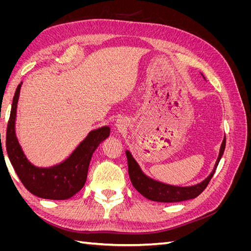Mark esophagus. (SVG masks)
<instances>
[{
	"instance_id": "1",
	"label": "esophagus",
	"mask_w": 251,
	"mask_h": 251,
	"mask_svg": "<svg viewBox=\"0 0 251 251\" xmlns=\"http://www.w3.org/2000/svg\"><path fill=\"white\" fill-rule=\"evenodd\" d=\"M116 126L118 127V130H121V128H124L125 127V123L123 120H117V123H116Z\"/></svg>"
}]
</instances>
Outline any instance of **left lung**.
I'll list each match as a JSON object with an SVG mask.
<instances>
[{
  "mask_svg": "<svg viewBox=\"0 0 251 251\" xmlns=\"http://www.w3.org/2000/svg\"><path fill=\"white\" fill-rule=\"evenodd\" d=\"M203 78L205 79L204 76ZM225 146H226V138L224 137L223 142L221 144V148H220V153H219L214 170H212V172L206 179L200 182V183L192 185V186L170 185L148 177L147 175L141 171L139 164L136 162L132 154L130 153V151H126V158H127L128 175H130L132 184L143 197H146L147 199L151 201L173 203V202H181V201H185L189 199H194L196 197H198L208 185L209 181L212 178V176H214V174L217 170V166L223 156Z\"/></svg>",
  "mask_w": 251,
  "mask_h": 251,
  "instance_id": "obj_1",
  "label": "left lung"
}]
</instances>
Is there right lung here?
I'll list each match as a JSON object with an SVG mask.
<instances>
[{
  "label": "right lung",
  "instance_id": "add662e5",
  "mask_svg": "<svg viewBox=\"0 0 251 251\" xmlns=\"http://www.w3.org/2000/svg\"><path fill=\"white\" fill-rule=\"evenodd\" d=\"M22 83L14 93L7 126L6 150L9 160L22 183L31 194L50 200L69 199L85 185L91 158L97 147L109 137L110 127L105 126L91 131L64 162L51 168L34 166L26 158L16 135L17 107Z\"/></svg>",
  "mask_w": 251,
  "mask_h": 251
}]
</instances>
